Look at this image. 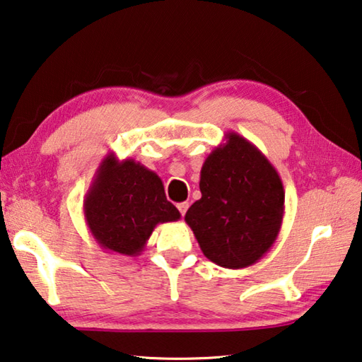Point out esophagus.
I'll return each instance as SVG.
<instances>
[{"mask_svg":"<svg viewBox=\"0 0 362 362\" xmlns=\"http://www.w3.org/2000/svg\"><path fill=\"white\" fill-rule=\"evenodd\" d=\"M188 206H189V204H188V202H180V204H177V209H179V212L182 214V216L187 214V210H188Z\"/></svg>","mask_w":362,"mask_h":362,"instance_id":"esophagus-1","label":"esophagus"}]
</instances>
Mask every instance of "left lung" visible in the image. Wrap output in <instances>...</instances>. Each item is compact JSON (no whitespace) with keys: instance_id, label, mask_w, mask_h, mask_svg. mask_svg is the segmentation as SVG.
<instances>
[{"instance_id":"left-lung-1","label":"left lung","mask_w":362,"mask_h":362,"mask_svg":"<svg viewBox=\"0 0 362 362\" xmlns=\"http://www.w3.org/2000/svg\"><path fill=\"white\" fill-rule=\"evenodd\" d=\"M201 168V199L187 225L206 258L226 269L261 259L277 240L285 214L280 175L261 150L229 131Z\"/></svg>"}]
</instances>
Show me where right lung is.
Here are the masks:
<instances>
[{
    "mask_svg": "<svg viewBox=\"0 0 362 362\" xmlns=\"http://www.w3.org/2000/svg\"><path fill=\"white\" fill-rule=\"evenodd\" d=\"M83 215L96 244L123 256L141 255L156 225L180 218L156 173L134 160L120 161L115 153L96 169Z\"/></svg>",
    "mask_w": 362,
    "mask_h": 362,
    "instance_id": "right-lung-1",
    "label": "right lung"
}]
</instances>
